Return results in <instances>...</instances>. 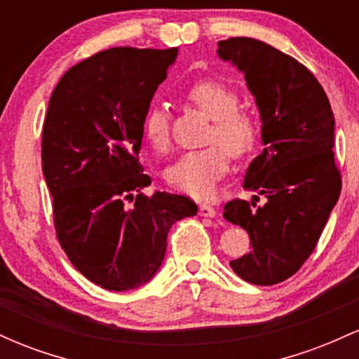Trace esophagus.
<instances>
[{
    "instance_id": "34e87169",
    "label": "esophagus",
    "mask_w": 359,
    "mask_h": 359,
    "mask_svg": "<svg viewBox=\"0 0 359 359\" xmlns=\"http://www.w3.org/2000/svg\"><path fill=\"white\" fill-rule=\"evenodd\" d=\"M199 214L204 217H214L216 216V209L209 204H201L199 205Z\"/></svg>"
}]
</instances>
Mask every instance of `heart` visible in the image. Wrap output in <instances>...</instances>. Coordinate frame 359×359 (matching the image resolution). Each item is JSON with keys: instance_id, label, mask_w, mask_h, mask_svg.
Instances as JSON below:
<instances>
[{"instance_id": "b5f03b06", "label": "heart", "mask_w": 359, "mask_h": 359, "mask_svg": "<svg viewBox=\"0 0 359 359\" xmlns=\"http://www.w3.org/2000/svg\"><path fill=\"white\" fill-rule=\"evenodd\" d=\"M191 104L212 119L211 142L225 147L211 145L204 150L187 151L167 168V182L189 196L205 199L216 191L217 182L229 167V154L243 156L253 150L258 140V119L250 111L238 109V94L222 81L208 79L196 82L185 93ZM143 133L155 150H165L170 140V125L165 106L156 104L143 118Z\"/></svg>"}]
</instances>
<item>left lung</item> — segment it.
I'll use <instances>...</instances> for the list:
<instances>
[{
    "mask_svg": "<svg viewBox=\"0 0 359 359\" xmlns=\"http://www.w3.org/2000/svg\"><path fill=\"white\" fill-rule=\"evenodd\" d=\"M217 57L245 76L262 119L263 151L245 174V189L263 195L224 205V219L250 234V253L229 262L238 277L273 285L311 257L339 199L334 163V114L323 86L300 62L271 45L221 40Z\"/></svg>",
    "mask_w": 359,
    "mask_h": 359,
    "instance_id": "8db88e82",
    "label": "left lung"
}]
</instances>
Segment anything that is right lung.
I'll return each mask as SVG.
<instances>
[{
  "label": "right lung",
  "instance_id": "right-lung-1",
  "mask_svg": "<svg viewBox=\"0 0 359 359\" xmlns=\"http://www.w3.org/2000/svg\"><path fill=\"white\" fill-rule=\"evenodd\" d=\"M179 48L116 47L79 62L48 101L42 172L57 238L72 265L106 290L145 285L162 266L189 197L155 191L138 162L143 118Z\"/></svg>",
  "mask_w": 359,
  "mask_h": 359
}]
</instances>
